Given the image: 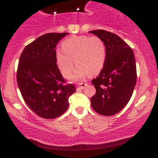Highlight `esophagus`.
I'll list each match as a JSON object with an SVG mask.
<instances>
[{
    "label": "esophagus",
    "mask_w": 158,
    "mask_h": 158,
    "mask_svg": "<svg viewBox=\"0 0 158 158\" xmlns=\"http://www.w3.org/2000/svg\"><path fill=\"white\" fill-rule=\"evenodd\" d=\"M85 86H87V83H79V85H78V87H79V88H80V89H84Z\"/></svg>",
    "instance_id": "1"
}]
</instances>
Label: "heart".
Listing matches in <instances>:
<instances>
[{
  "label": "heart",
  "mask_w": 158,
  "mask_h": 158,
  "mask_svg": "<svg viewBox=\"0 0 158 158\" xmlns=\"http://www.w3.org/2000/svg\"><path fill=\"white\" fill-rule=\"evenodd\" d=\"M62 50L56 52L58 68L65 78H68L78 65L75 73L70 77L80 80L90 73H99L106 61L107 50L104 41L98 36L74 35L68 38L61 44Z\"/></svg>",
  "instance_id": "1"
}]
</instances>
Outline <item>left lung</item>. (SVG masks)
Instances as JSON below:
<instances>
[{
	"mask_svg": "<svg viewBox=\"0 0 158 158\" xmlns=\"http://www.w3.org/2000/svg\"><path fill=\"white\" fill-rule=\"evenodd\" d=\"M104 41L107 56L104 67L92 84L96 94L90 99L92 108L103 116L117 114L128 104L137 81L133 50L116 34L103 30H92Z\"/></svg>",
	"mask_w": 158,
	"mask_h": 158,
	"instance_id": "1",
	"label": "left lung"
}]
</instances>
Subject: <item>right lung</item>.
Listing matches in <instances>:
<instances>
[{
	"instance_id": "right-lung-1",
	"label": "right lung",
	"mask_w": 158,
	"mask_h": 158,
	"mask_svg": "<svg viewBox=\"0 0 158 158\" xmlns=\"http://www.w3.org/2000/svg\"><path fill=\"white\" fill-rule=\"evenodd\" d=\"M68 32L47 33L23 49L19 59L17 82L23 100L44 119H55L68 110L69 97L76 91L56 64V48Z\"/></svg>"
}]
</instances>
